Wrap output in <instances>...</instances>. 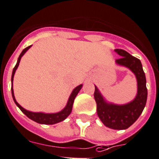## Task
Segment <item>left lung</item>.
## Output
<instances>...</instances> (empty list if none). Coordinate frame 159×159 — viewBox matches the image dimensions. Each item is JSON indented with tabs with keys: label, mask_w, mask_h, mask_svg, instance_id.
<instances>
[{
	"label": "left lung",
	"mask_w": 159,
	"mask_h": 159,
	"mask_svg": "<svg viewBox=\"0 0 159 159\" xmlns=\"http://www.w3.org/2000/svg\"><path fill=\"white\" fill-rule=\"evenodd\" d=\"M115 51L121 56L116 59V63L129 68L137 77V96L134 101L123 105L106 103L96 87L93 96L97 103V113L104 125L113 129H126L137 121L146 105L148 98L146 78L138 58L124 50L115 49Z\"/></svg>",
	"instance_id": "left-lung-1"
}]
</instances>
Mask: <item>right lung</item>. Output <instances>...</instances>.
I'll return each instance as SVG.
<instances>
[{
    "mask_svg": "<svg viewBox=\"0 0 159 159\" xmlns=\"http://www.w3.org/2000/svg\"><path fill=\"white\" fill-rule=\"evenodd\" d=\"M31 46H29L27 48H25L23 51H22V53L20 54L19 55V58H18V61L16 63V66L14 67L12 71V75H11V84L13 83V78H14V75H15V72H16V69H17L18 66H19V62H20V60L21 58L22 57L24 54L26 52L27 50L30 48ZM82 84L78 87H75L73 90H72V93H71L70 97L69 98V101H68V103L66 105V108L61 111L60 112L58 113H54V114H45V113H41V112H32V111H29L27 110H25V108H22L19 103H18L17 101H16V98H15L14 96V91H13V88L11 87V94H12V98L13 100H14L15 103L16 104L18 107L19 108V109L28 118H30V119L32 120L35 121V122H38V123L40 124H48V125H52V124H55L57 122H59L63 121L64 119H66L68 116H69V114L71 113L72 111V105H73V102H74V99L76 97L77 93H79V91L80 90V89L82 88Z\"/></svg>",
    "mask_w": 159,
    "mask_h": 159,
    "instance_id": "obj_1",
    "label": "right lung"
}]
</instances>
